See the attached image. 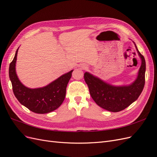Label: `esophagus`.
<instances>
[{"mask_svg":"<svg viewBox=\"0 0 157 157\" xmlns=\"http://www.w3.org/2000/svg\"><path fill=\"white\" fill-rule=\"evenodd\" d=\"M78 67H79V69H80L85 70V69H87V66H86V65H85V64H80V65H79Z\"/></svg>","mask_w":157,"mask_h":157,"instance_id":"esophagus-1","label":"esophagus"}]
</instances>
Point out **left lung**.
I'll list each match as a JSON object with an SVG mask.
<instances>
[{
	"label": "left lung",
	"instance_id": "1",
	"mask_svg": "<svg viewBox=\"0 0 157 157\" xmlns=\"http://www.w3.org/2000/svg\"><path fill=\"white\" fill-rule=\"evenodd\" d=\"M137 53L141 59V65L137 77L134 82L128 86H115L109 84L93 75L86 72L84 80L90 94L97 105L107 111L118 112L126 109L138 98L145 85V60L135 44Z\"/></svg>",
	"mask_w": 157,
	"mask_h": 157
}]
</instances>
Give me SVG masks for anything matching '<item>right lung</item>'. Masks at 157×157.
I'll return each instance as SVG.
<instances>
[{
	"mask_svg": "<svg viewBox=\"0 0 157 157\" xmlns=\"http://www.w3.org/2000/svg\"><path fill=\"white\" fill-rule=\"evenodd\" d=\"M18 48L9 67V77L16 98L21 105L35 113L44 114L56 110L65 98L66 88L73 70L61 75L46 86L33 89L27 88L20 82L16 72Z\"/></svg>",
	"mask_w": 157,
	"mask_h": 157,
	"instance_id": "1",
	"label": "right lung"
}]
</instances>
